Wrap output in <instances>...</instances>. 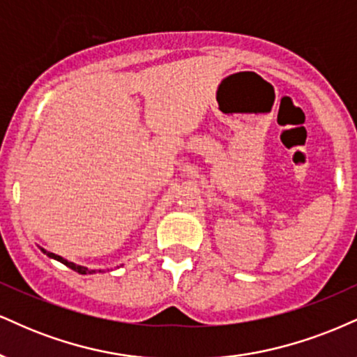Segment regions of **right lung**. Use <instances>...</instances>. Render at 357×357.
<instances>
[{"label":"right lung","instance_id":"right-lung-1","mask_svg":"<svg viewBox=\"0 0 357 357\" xmlns=\"http://www.w3.org/2000/svg\"><path fill=\"white\" fill-rule=\"evenodd\" d=\"M43 250V252L48 255V257H52V259H54V261H58V262H61V264H65L66 267H70L71 271H75V272H78V274H93L95 271H88L86 267H83V266H77V264H73V262H70V261H66V259H63L61 255H56V254H53V252H46L45 249H41ZM102 272V271H100Z\"/></svg>","mask_w":357,"mask_h":357}]
</instances>
